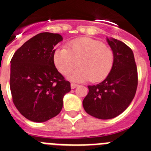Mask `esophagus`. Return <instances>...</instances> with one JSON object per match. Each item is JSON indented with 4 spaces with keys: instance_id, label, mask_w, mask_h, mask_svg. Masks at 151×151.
<instances>
[{
    "instance_id": "1",
    "label": "esophagus",
    "mask_w": 151,
    "mask_h": 151,
    "mask_svg": "<svg viewBox=\"0 0 151 151\" xmlns=\"http://www.w3.org/2000/svg\"><path fill=\"white\" fill-rule=\"evenodd\" d=\"M70 86H71L72 89H75V88H77V87L78 86V85H77V84H75V83H71Z\"/></svg>"
}]
</instances>
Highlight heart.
<instances>
[{"label": "heart", "instance_id": "obj_1", "mask_svg": "<svg viewBox=\"0 0 151 151\" xmlns=\"http://www.w3.org/2000/svg\"><path fill=\"white\" fill-rule=\"evenodd\" d=\"M54 63L63 75H67L77 66L79 68L69 76L71 81L93 82L103 81L112 70L114 61L113 51L101 41L83 37L71 41L54 52Z\"/></svg>", "mask_w": 151, "mask_h": 151}]
</instances>
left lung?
Returning a JSON list of instances; mask_svg holds the SVG:
<instances>
[{
    "instance_id": "left-lung-1",
    "label": "left lung",
    "mask_w": 151,
    "mask_h": 151,
    "mask_svg": "<svg viewBox=\"0 0 151 151\" xmlns=\"http://www.w3.org/2000/svg\"><path fill=\"white\" fill-rule=\"evenodd\" d=\"M114 52L112 70L104 81L89 85L83 107L90 115L103 120L117 117L128 108L135 96L138 72L132 49L114 38H106Z\"/></svg>"
}]
</instances>
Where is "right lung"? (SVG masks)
<instances>
[{
	"label": "right lung",
	"instance_id": "right-lung-1",
	"mask_svg": "<svg viewBox=\"0 0 151 151\" xmlns=\"http://www.w3.org/2000/svg\"><path fill=\"white\" fill-rule=\"evenodd\" d=\"M62 40L58 34L40 33L24 42L10 61L13 103L22 115L34 122H45L58 115L63 96L71 90L70 83L54 63V48Z\"/></svg>",
	"mask_w": 151,
	"mask_h": 151
}]
</instances>
